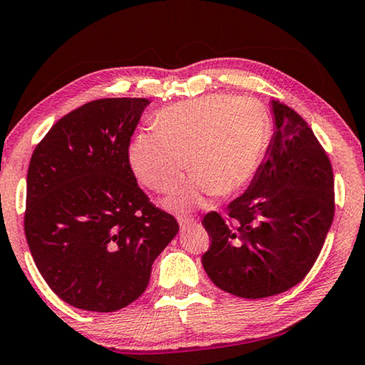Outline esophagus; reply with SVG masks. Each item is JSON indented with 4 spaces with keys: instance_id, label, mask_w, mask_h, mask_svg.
<instances>
[{
    "instance_id": "esophagus-1",
    "label": "esophagus",
    "mask_w": 365,
    "mask_h": 365,
    "mask_svg": "<svg viewBox=\"0 0 365 365\" xmlns=\"http://www.w3.org/2000/svg\"><path fill=\"white\" fill-rule=\"evenodd\" d=\"M178 222H179V226H181V229H186L189 226H192L194 222H195V220L190 218V216H187V215H179L178 216Z\"/></svg>"
}]
</instances>
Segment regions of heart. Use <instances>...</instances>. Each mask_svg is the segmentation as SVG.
<instances>
[{
  "label": "heart",
  "mask_w": 365,
  "mask_h": 365,
  "mask_svg": "<svg viewBox=\"0 0 365 365\" xmlns=\"http://www.w3.org/2000/svg\"><path fill=\"white\" fill-rule=\"evenodd\" d=\"M269 143V118L250 98L208 94L160 110L153 131L130 145L134 176L147 189L170 194L187 170L194 176L173 205L187 208L202 194H232L259 168Z\"/></svg>",
  "instance_id": "obj_1"
}]
</instances>
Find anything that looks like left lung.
<instances>
[{"instance_id": "8db88e82", "label": "left lung", "mask_w": 365, "mask_h": 365, "mask_svg": "<svg viewBox=\"0 0 365 365\" xmlns=\"http://www.w3.org/2000/svg\"><path fill=\"white\" fill-rule=\"evenodd\" d=\"M276 128L245 194L226 216L202 225L212 240L202 264L212 282L240 298H266L295 287L321 253L335 215L334 170L304 118L272 101Z\"/></svg>"}]
</instances>
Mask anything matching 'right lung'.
Wrapping results in <instances>:
<instances>
[{"label":"right lung","instance_id":"1","mask_svg":"<svg viewBox=\"0 0 365 365\" xmlns=\"http://www.w3.org/2000/svg\"><path fill=\"white\" fill-rule=\"evenodd\" d=\"M150 102H86L56 121L31 153L24 229L49 289L78 309L112 312L143 295L152 263L179 231L130 165Z\"/></svg>","mask_w":365,"mask_h":365}]
</instances>
